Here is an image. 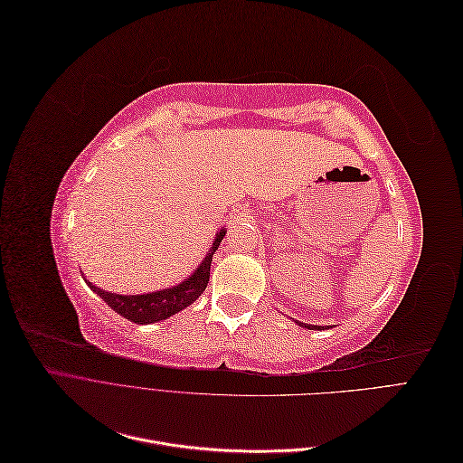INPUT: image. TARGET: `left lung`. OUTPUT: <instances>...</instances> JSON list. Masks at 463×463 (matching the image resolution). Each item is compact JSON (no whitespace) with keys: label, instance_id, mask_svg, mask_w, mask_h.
Masks as SVG:
<instances>
[{"label":"left lung","instance_id":"obj_1","mask_svg":"<svg viewBox=\"0 0 463 463\" xmlns=\"http://www.w3.org/2000/svg\"><path fill=\"white\" fill-rule=\"evenodd\" d=\"M299 325H301V326H305V325H303V322H299ZM307 328H311V330H317V326H311V325H309V326H307ZM318 328H325V326H318Z\"/></svg>","mask_w":463,"mask_h":463}]
</instances>
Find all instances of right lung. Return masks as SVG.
Wrapping results in <instances>:
<instances>
[{
    "instance_id": "obj_1",
    "label": "right lung",
    "mask_w": 463,
    "mask_h": 463,
    "mask_svg": "<svg viewBox=\"0 0 463 463\" xmlns=\"http://www.w3.org/2000/svg\"><path fill=\"white\" fill-rule=\"evenodd\" d=\"M223 235H226V230H220L216 233L213 249L208 250V255L204 257L199 269L194 270L185 282H181L174 288L160 289L154 293H143V296H119V293H109L96 288L92 282H87V284L96 296H100L118 315H121L123 318H128L131 322H137V325H150V322L165 320L167 317L184 311L187 305H191L206 289L213 255L216 253Z\"/></svg>"
}]
</instances>
